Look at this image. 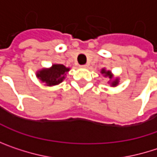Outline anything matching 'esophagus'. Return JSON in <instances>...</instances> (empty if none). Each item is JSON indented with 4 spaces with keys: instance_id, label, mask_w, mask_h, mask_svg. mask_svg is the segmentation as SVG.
I'll return each mask as SVG.
<instances>
[{
    "instance_id": "obj_1",
    "label": "esophagus",
    "mask_w": 157,
    "mask_h": 157,
    "mask_svg": "<svg viewBox=\"0 0 157 157\" xmlns=\"http://www.w3.org/2000/svg\"><path fill=\"white\" fill-rule=\"evenodd\" d=\"M81 67H82V68H87L88 67V64L86 63V64H83V65H82Z\"/></svg>"
}]
</instances>
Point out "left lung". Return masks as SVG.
I'll return each instance as SVG.
<instances>
[{
    "instance_id": "obj_1",
    "label": "left lung",
    "mask_w": 157,
    "mask_h": 157,
    "mask_svg": "<svg viewBox=\"0 0 157 157\" xmlns=\"http://www.w3.org/2000/svg\"><path fill=\"white\" fill-rule=\"evenodd\" d=\"M101 73H102L105 77H109V82H111V86H116V85L119 83V79H113V75H112V73H111L110 71H106V70L104 68V69H102Z\"/></svg>"
}]
</instances>
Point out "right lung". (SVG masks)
I'll return each mask as SVG.
<instances>
[{
	"label": "right lung",
	"instance_id": "1",
	"mask_svg": "<svg viewBox=\"0 0 157 157\" xmlns=\"http://www.w3.org/2000/svg\"><path fill=\"white\" fill-rule=\"evenodd\" d=\"M70 68L63 64H52L50 68H44L36 73V76L41 82H45V85L52 86L59 84L64 79Z\"/></svg>",
	"mask_w": 157,
	"mask_h": 157
}]
</instances>
